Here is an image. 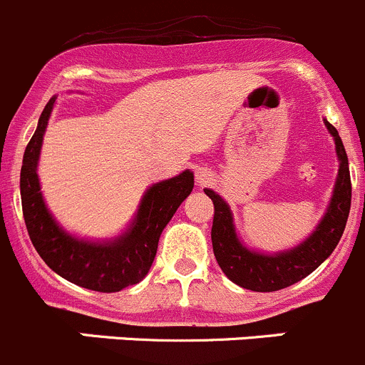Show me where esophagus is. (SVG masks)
I'll list each match as a JSON object with an SVG mask.
<instances>
[{"instance_id":"1","label":"esophagus","mask_w":365,"mask_h":365,"mask_svg":"<svg viewBox=\"0 0 365 365\" xmlns=\"http://www.w3.org/2000/svg\"><path fill=\"white\" fill-rule=\"evenodd\" d=\"M195 179H197L198 186H207V184L212 181V174L207 170V168H197V172H195Z\"/></svg>"}]
</instances>
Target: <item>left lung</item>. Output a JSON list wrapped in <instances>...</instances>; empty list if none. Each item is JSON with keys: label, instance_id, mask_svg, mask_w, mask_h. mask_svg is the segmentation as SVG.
Listing matches in <instances>:
<instances>
[{"label": "left lung", "instance_id": "obj_1", "mask_svg": "<svg viewBox=\"0 0 365 365\" xmlns=\"http://www.w3.org/2000/svg\"><path fill=\"white\" fill-rule=\"evenodd\" d=\"M324 125L335 140V153L339 158L337 181L327 212L317 223L316 230L298 247L272 255L247 248L237 237L229 204L212 190H204L215 204L211 229L212 252L222 272L240 287L257 293H272L293 286L310 275L337 247L351 207V179L348 156L337 129L327 118Z\"/></svg>", "mask_w": 365, "mask_h": 365}]
</instances>
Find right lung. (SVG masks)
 Instances as JSON below:
<instances>
[{
    "label": "right lung",
    "instance_id": "add662e5",
    "mask_svg": "<svg viewBox=\"0 0 365 365\" xmlns=\"http://www.w3.org/2000/svg\"><path fill=\"white\" fill-rule=\"evenodd\" d=\"M56 97H51L38 118L37 131L26 145L21 167V202L28 234L46 264L68 282L99 293H117L138 284L156 257L158 241L184 198L193 190V174L153 184L140 202L138 212L124 234L110 241L79 240L56 223L38 182L37 165L48 120Z\"/></svg>",
    "mask_w": 365,
    "mask_h": 365
}]
</instances>
